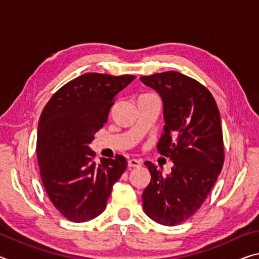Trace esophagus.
I'll return each mask as SVG.
<instances>
[{
	"instance_id": "esophagus-1",
	"label": "esophagus",
	"mask_w": 259,
	"mask_h": 259,
	"mask_svg": "<svg viewBox=\"0 0 259 259\" xmlns=\"http://www.w3.org/2000/svg\"><path fill=\"white\" fill-rule=\"evenodd\" d=\"M128 165L130 168H138V166L142 165V161L136 160V159H130L128 160Z\"/></svg>"
}]
</instances>
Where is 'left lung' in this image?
<instances>
[{
	"mask_svg": "<svg viewBox=\"0 0 259 259\" xmlns=\"http://www.w3.org/2000/svg\"><path fill=\"white\" fill-rule=\"evenodd\" d=\"M140 80L163 102L165 125L157 151L174 163L171 174L163 176L145 162L151 182L143 192L144 211L162 225H178L201 208L222 171L221 114L207 88L182 73H155Z\"/></svg>",
	"mask_w": 259,
	"mask_h": 259,
	"instance_id": "8db88e82",
	"label": "left lung"
}]
</instances>
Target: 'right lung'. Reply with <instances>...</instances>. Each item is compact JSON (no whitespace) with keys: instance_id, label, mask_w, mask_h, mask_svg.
Segmentation results:
<instances>
[{"instance_id":"right-lung-1","label":"right lung","mask_w":259,"mask_h":259,"mask_svg":"<svg viewBox=\"0 0 259 259\" xmlns=\"http://www.w3.org/2000/svg\"><path fill=\"white\" fill-rule=\"evenodd\" d=\"M135 78L83 74L61 87L43 108L36 142L41 179L52 204L68 221L87 222L102 213L124 172L123 155L96 163L89 144L106 123L116 95Z\"/></svg>"}]
</instances>
